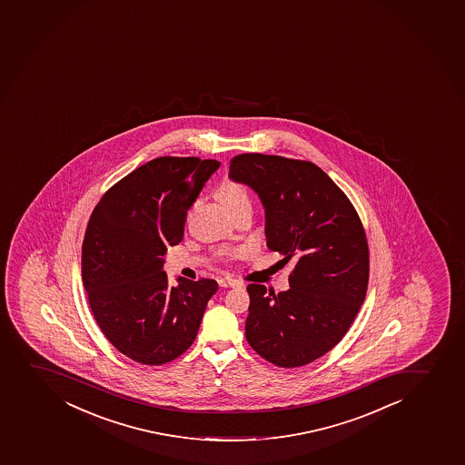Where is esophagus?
I'll use <instances>...</instances> for the list:
<instances>
[{"instance_id": "1", "label": "esophagus", "mask_w": 465, "mask_h": 465, "mask_svg": "<svg viewBox=\"0 0 465 465\" xmlns=\"http://www.w3.org/2000/svg\"><path fill=\"white\" fill-rule=\"evenodd\" d=\"M218 283H220V287H223V288L240 287V285H241V283L238 282V281H235V279H229V278L218 279Z\"/></svg>"}]
</instances>
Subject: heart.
<instances>
[{
  "mask_svg": "<svg viewBox=\"0 0 465 465\" xmlns=\"http://www.w3.org/2000/svg\"><path fill=\"white\" fill-rule=\"evenodd\" d=\"M218 202L229 212L236 211L242 206H250L249 191L240 183L225 180L216 189Z\"/></svg>",
  "mask_w": 465,
  "mask_h": 465,
  "instance_id": "1",
  "label": "heart"
}]
</instances>
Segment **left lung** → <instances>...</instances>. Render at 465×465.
<instances>
[{"label":"left lung","instance_id":"obj_1","mask_svg":"<svg viewBox=\"0 0 465 465\" xmlns=\"http://www.w3.org/2000/svg\"><path fill=\"white\" fill-rule=\"evenodd\" d=\"M229 178L262 203L267 247L296 261L287 292L247 287V341L281 368L312 363L343 339L366 296L361 221L341 187L312 162L242 153L232 160Z\"/></svg>","mask_w":465,"mask_h":465}]
</instances>
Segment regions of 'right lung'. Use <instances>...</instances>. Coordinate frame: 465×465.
<instances>
[{
    "label": "right lung",
    "instance_id": "right-lung-1",
    "mask_svg": "<svg viewBox=\"0 0 465 465\" xmlns=\"http://www.w3.org/2000/svg\"><path fill=\"white\" fill-rule=\"evenodd\" d=\"M216 160L160 157L115 183L94 207L82 244V282L93 316L115 350L149 366L177 359L195 341L213 279L163 272L168 247L183 240Z\"/></svg>",
    "mask_w": 465,
    "mask_h": 465
}]
</instances>
